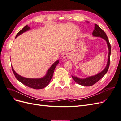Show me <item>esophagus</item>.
Here are the masks:
<instances>
[{"label":"esophagus","mask_w":121,"mask_h":121,"mask_svg":"<svg viewBox=\"0 0 121 121\" xmlns=\"http://www.w3.org/2000/svg\"><path fill=\"white\" fill-rule=\"evenodd\" d=\"M71 56L70 53L68 52H65L63 54V58L65 60H69V59H70Z\"/></svg>","instance_id":"obj_1"}]
</instances>
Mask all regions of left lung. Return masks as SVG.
I'll list each match as a JSON object with an SVG mask.
<instances>
[{
    "instance_id": "1",
    "label": "left lung",
    "mask_w": 121,
    "mask_h": 121,
    "mask_svg": "<svg viewBox=\"0 0 121 121\" xmlns=\"http://www.w3.org/2000/svg\"><path fill=\"white\" fill-rule=\"evenodd\" d=\"M86 22L89 23V22ZM92 35L93 36H94V37H100L102 39H104L105 41L107 42L108 49V61H107V64L106 65V67H105V68L101 72L98 73V74H97L96 75L89 76L88 77H87L85 78H80L77 76L72 75V78L74 79V81L77 83H78L80 85L84 86H92L94 85L95 83H96L97 82H98L99 80H100L105 75L106 73H107L109 66V63H110L111 47L110 43L109 42L107 34H105V33L102 30L97 24H95L94 29L92 32Z\"/></svg>"
}]
</instances>
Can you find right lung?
<instances>
[{
  "label": "right lung",
  "instance_id": "obj_1",
  "mask_svg": "<svg viewBox=\"0 0 121 121\" xmlns=\"http://www.w3.org/2000/svg\"><path fill=\"white\" fill-rule=\"evenodd\" d=\"M31 29L30 27H29V26L26 25L22 29V30L18 33L16 36V38L18 37L21 34H23V33L26 32L27 31L30 30ZM59 63V60H57L52 65L49 69L47 70L46 75L40 78H28L24 77L23 76L19 75L14 70V69L12 65V70L13 73V74L15 76L17 80L24 84L25 85L29 87L35 89H42L46 87L50 83L51 79H52L53 75L54 69L56 67L57 64Z\"/></svg>",
  "mask_w": 121,
  "mask_h": 121
}]
</instances>
